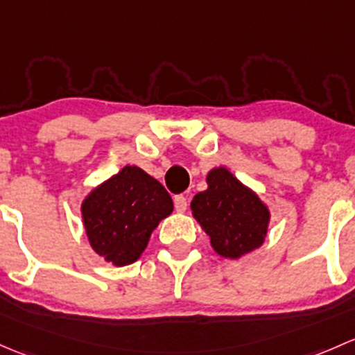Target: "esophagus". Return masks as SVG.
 <instances>
[{
  "instance_id": "1",
  "label": "esophagus",
  "mask_w": 355,
  "mask_h": 355,
  "mask_svg": "<svg viewBox=\"0 0 355 355\" xmlns=\"http://www.w3.org/2000/svg\"><path fill=\"white\" fill-rule=\"evenodd\" d=\"M174 207H176L178 211H184L188 208V198L182 195L174 196Z\"/></svg>"
}]
</instances>
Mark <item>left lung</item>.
<instances>
[{
    "instance_id": "obj_1",
    "label": "left lung",
    "mask_w": 355,
    "mask_h": 355,
    "mask_svg": "<svg viewBox=\"0 0 355 355\" xmlns=\"http://www.w3.org/2000/svg\"><path fill=\"white\" fill-rule=\"evenodd\" d=\"M208 188L193 198L191 210L220 257L239 258L263 244L268 208L225 167L208 173Z\"/></svg>"
}]
</instances>
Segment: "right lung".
<instances>
[{"label":"right lung","mask_w":355,"mask_h":355,"mask_svg":"<svg viewBox=\"0 0 355 355\" xmlns=\"http://www.w3.org/2000/svg\"><path fill=\"white\" fill-rule=\"evenodd\" d=\"M171 211L166 188L137 166L123 167L82 205L90 246L116 266L137 261L153 229Z\"/></svg>","instance_id":"obj_1"}]
</instances>
